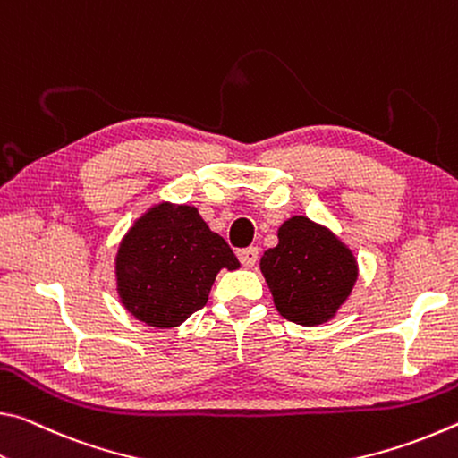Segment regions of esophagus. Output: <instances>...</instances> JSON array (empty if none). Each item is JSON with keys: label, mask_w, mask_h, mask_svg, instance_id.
<instances>
[{"label": "esophagus", "mask_w": 458, "mask_h": 458, "mask_svg": "<svg viewBox=\"0 0 458 458\" xmlns=\"http://www.w3.org/2000/svg\"><path fill=\"white\" fill-rule=\"evenodd\" d=\"M258 256H259L258 247H245V250H239V251H237V258H239V261H242V264H243L245 267H253V266H256Z\"/></svg>", "instance_id": "esophagus-1"}]
</instances>
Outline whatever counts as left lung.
<instances>
[{
  "label": "left lung",
  "mask_w": 458,
  "mask_h": 458,
  "mask_svg": "<svg viewBox=\"0 0 458 458\" xmlns=\"http://www.w3.org/2000/svg\"><path fill=\"white\" fill-rule=\"evenodd\" d=\"M259 269L284 318L317 327L335 318L353 290L359 267L353 251L331 229L296 215L278 229V245Z\"/></svg>",
  "instance_id": "obj_1"
}]
</instances>
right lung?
<instances>
[{
    "mask_svg": "<svg viewBox=\"0 0 458 458\" xmlns=\"http://www.w3.org/2000/svg\"><path fill=\"white\" fill-rule=\"evenodd\" d=\"M239 259L197 207L158 202L131 225L115 256L117 294L148 327H178L207 304L221 269Z\"/></svg>",
    "mask_w": 458,
    "mask_h": 458,
    "instance_id": "add662e5",
    "label": "right lung"
}]
</instances>
